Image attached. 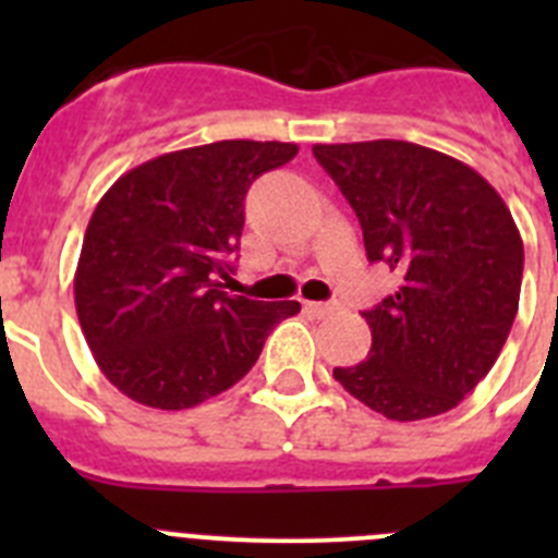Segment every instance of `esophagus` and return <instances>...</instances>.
<instances>
[{"label":"esophagus","mask_w":558,"mask_h":558,"mask_svg":"<svg viewBox=\"0 0 558 558\" xmlns=\"http://www.w3.org/2000/svg\"><path fill=\"white\" fill-rule=\"evenodd\" d=\"M335 307H338L335 302H304V310L313 315H329Z\"/></svg>","instance_id":"obj_1"}]
</instances>
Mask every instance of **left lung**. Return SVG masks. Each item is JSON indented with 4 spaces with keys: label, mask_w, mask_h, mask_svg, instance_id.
Returning a JSON list of instances; mask_svg holds the SVG:
<instances>
[{
    "label": "left lung",
    "mask_w": 558,
    "mask_h": 558,
    "mask_svg": "<svg viewBox=\"0 0 558 558\" xmlns=\"http://www.w3.org/2000/svg\"><path fill=\"white\" fill-rule=\"evenodd\" d=\"M397 293L366 310L372 352L335 368L393 422L447 413L495 366L514 324L522 236L495 186L447 153L399 140L315 145Z\"/></svg>",
    "instance_id": "left-lung-1"
}]
</instances>
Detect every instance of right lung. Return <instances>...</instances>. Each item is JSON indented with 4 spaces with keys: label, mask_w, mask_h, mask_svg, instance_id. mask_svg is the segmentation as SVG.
Masks as SVG:
<instances>
[{
    "label": "right lung",
    "mask_w": 558,
    "mask_h": 558,
    "mask_svg": "<svg viewBox=\"0 0 558 558\" xmlns=\"http://www.w3.org/2000/svg\"><path fill=\"white\" fill-rule=\"evenodd\" d=\"M293 142L226 140L165 153L113 181L83 236L75 307L111 386L184 411L243 379L299 302L226 293L245 192L288 165Z\"/></svg>",
    "instance_id": "obj_1"
}]
</instances>
